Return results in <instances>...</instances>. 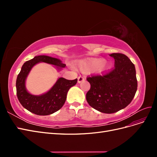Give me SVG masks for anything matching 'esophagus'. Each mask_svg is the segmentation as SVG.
Listing matches in <instances>:
<instances>
[{"mask_svg": "<svg viewBox=\"0 0 157 157\" xmlns=\"http://www.w3.org/2000/svg\"><path fill=\"white\" fill-rule=\"evenodd\" d=\"M85 80V78L84 77H82V76H79L78 77V83H81L82 81Z\"/></svg>", "mask_w": 157, "mask_h": 157, "instance_id": "1", "label": "esophagus"}]
</instances>
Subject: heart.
<instances>
[{
	"label": "heart",
	"mask_w": 157,
	"mask_h": 157,
	"mask_svg": "<svg viewBox=\"0 0 157 157\" xmlns=\"http://www.w3.org/2000/svg\"><path fill=\"white\" fill-rule=\"evenodd\" d=\"M79 69L84 73L96 69L98 73H107L111 70V64L103 58H94L88 60H82L77 64Z\"/></svg>",
	"instance_id": "b5f03b06"
}]
</instances>
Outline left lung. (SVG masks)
<instances>
[{
	"mask_svg": "<svg viewBox=\"0 0 157 157\" xmlns=\"http://www.w3.org/2000/svg\"><path fill=\"white\" fill-rule=\"evenodd\" d=\"M115 59V69L103 76L87 78L91 87L86 94L89 105L103 113H116L128 106L137 91L134 65L122 54H109Z\"/></svg>",
	"mask_w": 157,
	"mask_h": 157,
	"instance_id": "left-lung-1",
	"label": "left lung"
}]
</instances>
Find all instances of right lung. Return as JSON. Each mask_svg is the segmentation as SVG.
I'll list each match as a JSON object with an SVG mask.
<instances>
[{
    "label": "right lung",
    "mask_w": 157,
    "mask_h": 157,
    "mask_svg": "<svg viewBox=\"0 0 157 157\" xmlns=\"http://www.w3.org/2000/svg\"><path fill=\"white\" fill-rule=\"evenodd\" d=\"M39 63L54 65L58 71L66 66L59 59L44 55L36 56L26 61L17 77V96L19 101L27 110L38 115H49L63 107L69 90L77 84V78L70 80L59 77L48 91L40 95L32 94L27 90L26 79L32 68Z\"/></svg>",
    "instance_id": "obj_1"
}]
</instances>
